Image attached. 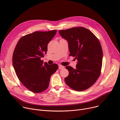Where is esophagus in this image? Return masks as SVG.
I'll return each mask as SVG.
<instances>
[{
	"label": "esophagus",
	"instance_id": "34e87169",
	"mask_svg": "<svg viewBox=\"0 0 120 120\" xmlns=\"http://www.w3.org/2000/svg\"><path fill=\"white\" fill-rule=\"evenodd\" d=\"M64 68V67L63 66H62V65H61V64L59 65V69H62Z\"/></svg>",
	"mask_w": 120,
	"mask_h": 120
}]
</instances>
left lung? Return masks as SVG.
I'll return each mask as SVG.
<instances>
[{
  "mask_svg": "<svg viewBox=\"0 0 120 120\" xmlns=\"http://www.w3.org/2000/svg\"><path fill=\"white\" fill-rule=\"evenodd\" d=\"M59 33L68 43L70 56L78 60L76 68L67 66L69 75L64 79L72 89L81 91L90 88L101 75L103 52L99 40L84 27L59 30Z\"/></svg>",
  "mask_w": 120,
  "mask_h": 120,
  "instance_id": "8db88e82",
  "label": "left lung"
}]
</instances>
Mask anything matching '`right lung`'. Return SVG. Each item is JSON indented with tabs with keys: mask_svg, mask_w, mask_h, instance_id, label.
<instances>
[{
	"mask_svg": "<svg viewBox=\"0 0 120 120\" xmlns=\"http://www.w3.org/2000/svg\"><path fill=\"white\" fill-rule=\"evenodd\" d=\"M56 30L35 31L21 37L15 47L13 66L20 82L34 93H40L49 86L50 77L57 70L56 64L43 63L41 57L47 51L48 43L55 36Z\"/></svg>",
	"mask_w": 120,
	"mask_h": 120,
	"instance_id": "add662e5",
	"label": "right lung"
}]
</instances>
